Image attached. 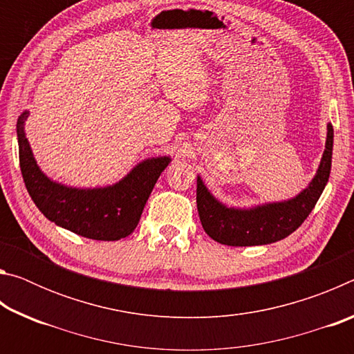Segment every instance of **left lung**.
Here are the masks:
<instances>
[{"label": "left lung", "instance_id": "left-lung-1", "mask_svg": "<svg viewBox=\"0 0 354 354\" xmlns=\"http://www.w3.org/2000/svg\"><path fill=\"white\" fill-rule=\"evenodd\" d=\"M333 127L328 124L326 147L317 175L295 198L253 209H231L209 194L201 178L196 179V207L206 234L231 247H251L281 241L301 226L319 201L328 183L333 158Z\"/></svg>", "mask_w": 354, "mask_h": 354}]
</instances>
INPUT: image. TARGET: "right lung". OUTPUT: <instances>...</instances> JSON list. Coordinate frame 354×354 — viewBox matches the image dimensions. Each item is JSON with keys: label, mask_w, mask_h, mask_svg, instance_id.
Returning <instances> with one entry per match:
<instances>
[{"label": "right lung", "mask_w": 354, "mask_h": 354, "mask_svg": "<svg viewBox=\"0 0 354 354\" xmlns=\"http://www.w3.org/2000/svg\"><path fill=\"white\" fill-rule=\"evenodd\" d=\"M23 112L17 122L20 169L35 206L48 220L93 241H120L139 223L143 207L169 158L143 160L122 181L104 189H71L48 179L35 164L25 136Z\"/></svg>", "instance_id": "obj_1"}]
</instances>
